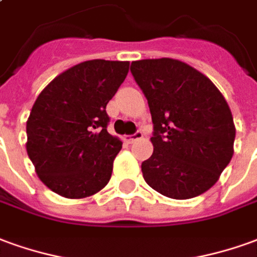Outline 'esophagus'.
I'll use <instances>...</instances> for the list:
<instances>
[{"label":"esophagus","instance_id":"esophagus-1","mask_svg":"<svg viewBox=\"0 0 257 257\" xmlns=\"http://www.w3.org/2000/svg\"><path fill=\"white\" fill-rule=\"evenodd\" d=\"M142 138H143V134H142L141 131H138V132L134 135H125V136H123V141L126 142V143H132V142L138 141V139H142Z\"/></svg>","mask_w":257,"mask_h":257}]
</instances>
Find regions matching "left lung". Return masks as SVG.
<instances>
[{
  "label": "left lung",
  "mask_w": 257,
  "mask_h": 257,
  "mask_svg": "<svg viewBox=\"0 0 257 257\" xmlns=\"http://www.w3.org/2000/svg\"><path fill=\"white\" fill-rule=\"evenodd\" d=\"M154 132L143 178L171 199H191L216 184L234 154L235 125L225 98L203 73L172 58L134 61Z\"/></svg>",
  "instance_id": "obj_1"
}]
</instances>
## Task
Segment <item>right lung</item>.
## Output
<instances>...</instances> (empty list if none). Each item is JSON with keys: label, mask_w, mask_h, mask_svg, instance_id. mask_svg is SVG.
Masks as SVG:
<instances>
[{"label": "right lung", "mask_w": 257, "mask_h": 257, "mask_svg": "<svg viewBox=\"0 0 257 257\" xmlns=\"http://www.w3.org/2000/svg\"><path fill=\"white\" fill-rule=\"evenodd\" d=\"M128 71V61H85L54 78L36 98L26 150L53 192L83 199L108 184L122 142L107 132L105 107Z\"/></svg>", "instance_id": "obj_1"}]
</instances>
